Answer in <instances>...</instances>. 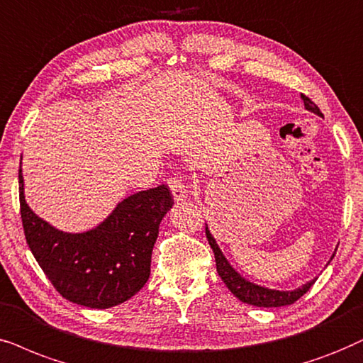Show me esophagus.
I'll list each match as a JSON object with an SVG mask.
<instances>
[{
    "label": "esophagus",
    "instance_id": "obj_1",
    "mask_svg": "<svg viewBox=\"0 0 363 363\" xmlns=\"http://www.w3.org/2000/svg\"><path fill=\"white\" fill-rule=\"evenodd\" d=\"M169 187H171V192L174 196V201L176 203H179V201H186L187 197H189V194H187V189L184 186V182L181 181V179L177 177H169Z\"/></svg>",
    "mask_w": 363,
    "mask_h": 363
}]
</instances>
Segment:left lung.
I'll use <instances>...</instances> for the list:
<instances>
[{
    "label": "left lung",
    "instance_id": "left-lung-1",
    "mask_svg": "<svg viewBox=\"0 0 363 363\" xmlns=\"http://www.w3.org/2000/svg\"><path fill=\"white\" fill-rule=\"evenodd\" d=\"M301 99H303L305 108L308 110V112L315 113V116H318V117H323V113L320 112V108L316 107V105L311 102L308 97L301 95ZM206 236H208L209 245L214 251L216 268H218L219 277H221L224 284L229 288V291H231L233 295L238 298V300H241L242 303L261 306V308H278V306L291 305V303H295L298 298L303 296L305 293L311 288V284L316 281V278H315V279H311V281L295 288V290H288V291L272 290V288L261 286V284H256L253 281H250V279H246L241 273H238L236 269L233 268L231 263L226 259V256L223 255L221 247H219L218 242H216L214 236L211 235L208 224H206ZM333 256H335V253L332 255L330 261L333 259Z\"/></svg>",
    "mask_w": 363,
    "mask_h": 363
}]
</instances>
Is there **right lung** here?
<instances>
[{
	"label": "right lung",
	"mask_w": 363,
	"mask_h": 363,
	"mask_svg": "<svg viewBox=\"0 0 363 363\" xmlns=\"http://www.w3.org/2000/svg\"><path fill=\"white\" fill-rule=\"evenodd\" d=\"M18 179L26 242L65 300L89 308H112L147 283L160 221L174 204L166 186L127 196L95 228L70 233L30 208L21 166Z\"/></svg>",
	"instance_id": "obj_1"
}]
</instances>
